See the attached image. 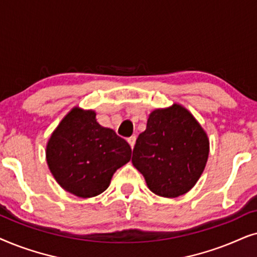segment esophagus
I'll list each match as a JSON object with an SVG mask.
<instances>
[{"label": "esophagus", "mask_w": 257, "mask_h": 257, "mask_svg": "<svg viewBox=\"0 0 257 257\" xmlns=\"http://www.w3.org/2000/svg\"><path fill=\"white\" fill-rule=\"evenodd\" d=\"M126 141H128L129 146L132 147V149L134 148V146H135V142H136V138H135V136H132V138H129L128 140H126Z\"/></svg>", "instance_id": "1"}]
</instances>
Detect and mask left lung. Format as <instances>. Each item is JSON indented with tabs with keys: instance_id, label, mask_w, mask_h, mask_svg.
I'll use <instances>...</instances> for the list:
<instances>
[{
	"instance_id": "left-lung-1",
	"label": "left lung",
	"mask_w": 257,
	"mask_h": 257,
	"mask_svg": "<svg viewBox=\"0 0 257 257\" xmlns=\"http://www.w3.org/2000/svg\"><path fill=\"white\" fill-rule=\"evenodd\" d=\"M209 155V140L196 118L181 104L150 112L139 135L132 162L154 194L177 197L193 188Z\"/></svg>"
}]
</instances>
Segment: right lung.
Wrapping results in <instances>:
<instances>
[{"label":"right lung","mask_w":257,"mask_h":257,"mask_svg":"<svg viewBox=\"0 0 257 257\" xmlns=\"http://www.w3.org/2000/svg\"><path fill=\"white\" fill-rule=\"evenodd\" d=\"M47 163L56 182L75 196L100 195L114 173L131 161L125 140L96 121V112L75 107L47 143Z\"/></svg>","instance_id":"add662e5"}]
</instances>
